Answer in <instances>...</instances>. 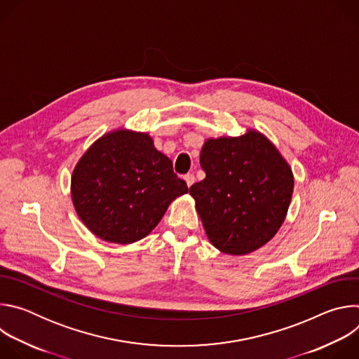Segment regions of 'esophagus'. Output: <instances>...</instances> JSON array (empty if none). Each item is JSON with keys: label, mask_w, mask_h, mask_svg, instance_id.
Segmentation results:
<instances>
[{"label": "esophagus", "mask_w": 359, "mask_h": 359, "mask_svg": "<svg viewBox=\"0 0 359 359\" xmlns=\"http://www.w3.org/2000/svg\"><path fill=\"white\" fill-rule=\"evenodd\" d=\"M184 182H186L187 187H190V186L196 182V179H194V176H193V175H186V176H184Z\"/></svg>", "instance_id": "esophagus-1"}]
</instances>
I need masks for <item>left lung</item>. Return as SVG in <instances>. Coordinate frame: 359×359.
<instances>
[{
  "instance_id": "obj_1",
  "label": "left lung",
  "mask_w": 359,
  "mask_h": 359,
  "mask_svg": "<svg viewBox=\"0 0 359 359\" xmlns=\"http://www.w3.org/2000/svg\"><path fill=\"white\" fill-rule=\"evenodd\" d=\"M206 173L190 187L209 241L229 255L267 244L287 217L294 175L276 144L257 129L204 140Z\"/></svg>"
}]
</instances>
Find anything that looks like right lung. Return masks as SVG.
Returning a JSON list of instances; mask_svg holds the SVG:
<instances>
[{"mask_svg": "<svg viewBox=\"0 0 359 359\" xmlns=\"http://www.w3.org/2000/svg\"><path fill=\"white\" fill-rule=\"evenodd\" d=\"M187 191L151 136L125 128L96 139L71 177L78 217L96 237L116 244H132L150 234L169 204Z\"/></svg>", "mask_w": 359, "mask_h": 359, "instance_id": "add662e5", "label": "right lung"}]
</instances>
